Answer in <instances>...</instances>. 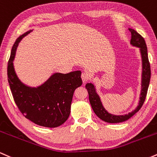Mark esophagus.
<instances>
[{
  "instance_id": "esophagus-1",
  "label": "esophagus",
  "mask_w": 157,
  "mask_h": 157,
  "mask_svg": "<svg viewBox=\"0 0 157 157\" xmlns=\"http://www.w3.org/2000/svg\"><path fill=\"white\" fill-rule=\"evenodd\" d=\"M81 78H82V82H83V83L86 82V81H88L89 80V74L86 73V72H83L82 73V75H81Z\"/></svg>"
}]
</instances>
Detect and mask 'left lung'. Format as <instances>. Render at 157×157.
Instances as JSON below:
<instances>
[{
    "mask_svg": "<svg viewBox=\"0 0 157 157\" xmlns=\"http://www.w3.org/2000/svg\"><path fill=\"white\" fill-rule=\"evenodd\" d=\"M131 33V45L140 48V55L142 59V79H141V91H140V100H139L138 105L136 109L128 113L122 115H115L109 113V111L104 108L100 96L97 92L96 87L91 82H88L86 85V89L88 90V93L89 95V101L92 108L94 112L102 120L109 123H118V122H125L130 119L131 117L141 109L145 102L146 97L147 89H148L149 83L151 79V67L150 63L147 57V49L145 41L143 37L140 34L137 33L133 29H128Z\"/></svg>",
    "mask_w": 157,
    "mask_h": 157,
    "instance_id": "1",
    "label": "left lung"
}]
</instances>
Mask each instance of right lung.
<instances>
[{
	"instance_id": "obj_1",
	"label": "right lung",
	"mask_w": 157,
	"mask_h": 157,
	"mask_svg": "<svg viewBox=\"0 0 157 157\" xmlns=\"http://www.w3.org/2000/svg\"><path fill=\"white\" fill-rule=\"evenodd\" d=\"M32 31L20 36L12 46L7 68L10 89L16 105L25 117L44 127H58L69 117L74 92L82 83L81 71L55 72L36 87L23 83L15 72L13 61L20 42Z\"/></svg>"
}]
</instances>
